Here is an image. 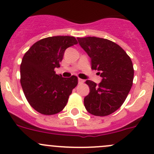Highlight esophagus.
Segmentation results:
<instances>
[{"label":"esophagus","instance_id":"1","mask_svg":"<svg viewBox=\"0 0 154 154\" xmlns=\"http://www.w3.org/2000/svg\"><path fill=\"white\" fill-rule=\"evenodd\" d=\"M84 81H85V80H83V79H80V78L78 79L79 84H81V83H84Z\"/></svg>","mask_w":154,"mask_h":154}]
</instances>
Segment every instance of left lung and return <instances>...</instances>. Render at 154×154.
Masks as SVG:
<instances>
[{"label": "left lung", "mask_w": 154, "mask_h": 154, "mask_svg": "<svg viewBox=\"0 0 154 154\" xmlns=\"http://www.w3.org/2000/svg\"><path fill=\"white\" fill-rule=\"evenodd\" d=\"M79 44L91 60V69L97 70L102 81L86 83L90 92L84 106L91 115L106 116L116 112L125 101L133 86L134 69L131 59L119 45L94 36L77 38Z\"/></svg>", "instance_id": "1"}]
</instances>
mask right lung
Wrapping results in <instances>:
<instances>
[{
    "label": "right lung",
    "mask_w": 154,
    "mask_h": 154,
    "mask_svg": "<svg viewBox=\"0 0 154 154\" xmlns=\"http://www.w3.org/2000/svg\"><path fill=\"white\" fill-rule=\"evenodd\" d=\"M77 43L75 37L69 35L47 37L34 43L23 57L21 87L29 105L38 112L57 114L67 104L78 79L74 75L65 78L54 69L60 67L66 48Z\"/></svg>",
    "instance_id": "1"
}]
</instances>
